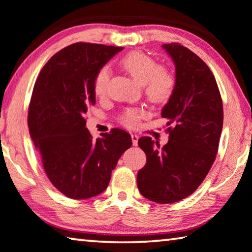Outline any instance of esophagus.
Here are the masks:
<instances>
[{
  "label": "esophagus",
  "instance_id": "obj_1",
  "mask_svg": "<svg viewBox=\"0 0 252 252\" xmlns=\"http://www.w3.org/2000/svg\"><path fill=\"white\" fill-rule=\"evenodd\" d=\"M131 139H132L133 146H137V145H138V139H139V136H138V134H136V133H132V134H131Z\"/></svg>",
  "mask_w": 252,
  "mask_h": 252
}]
</instances>
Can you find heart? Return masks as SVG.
Segmentation results:
<instances>
[{
	"instance_id": "b5f03b06",
	"label": "heart",
	"mask_w": 252,
	"mask_h": 252,
	"mask_svg": "<svg viewBox=\"0 0 252 252\" xmlns=\"http://www.w3.org/2000/svg\"><path fill=\"white\" fill-rule=\"evenodd\" d=\"M122 68L138 83L143 84L147 98L155 104H164L172 97L176 89V79L165 67L158 66L155 59L140 51H132L120 60ZM109 80V68L102 66L94 74V92L97 97L106 94ZM140 108H130L123 113L121 122L126 126H133L144 116Z\"/></svg>"
}]
</instances>
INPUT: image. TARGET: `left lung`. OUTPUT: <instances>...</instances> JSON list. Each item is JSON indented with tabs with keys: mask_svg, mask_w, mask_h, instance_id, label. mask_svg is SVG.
<instances>
[{
	"mask_svg": "<svg viewBox=\"0 0 252 252\" xmlns=\"http://www.w3.org/2000/svg\"><path fill=\"white\" fill-rule=\"evenodd\" d=\"M176 67V89L162 108L168 120L164 146L138 140L146 164L138 171L141 195L168 204L190 195L208 175L222 130V101L214 74L200 57L179 43L163 44Z\"/></svg>",
	"mask_w": 252,
	"mask_h": 252,
	"instance_id": "left-lung-1",
	"label": "left lung"
}]
</instances>
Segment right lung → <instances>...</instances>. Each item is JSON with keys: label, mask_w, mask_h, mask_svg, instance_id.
Instances as JSON below:
<instances>
[{"label": "right lung", "mask_w": 252, "mask_h": 252, "mask_svg": "<svg viewBox=\"0 0 252 252\" xmlns=\"http://www.w3.org/2000/svg\"><path fill=\"white\" fill-rule=\"evenodd\" d=\"M123 48L74 43L52 56L38 74L28 127L48 178L63 195L94 197L107 189L112 170L132 140L122 129L94 139L86 127L95 104L94 77Z\"/></svg>", "instance_id": "add662e5"}]
</instances>
